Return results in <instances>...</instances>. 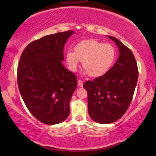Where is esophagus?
<instances>
[{"label": "esophagus", "instance_id": "1", "mask_svg": "<svg viewBox=\"0 0 156 156\" xmlns=\"http://www.w3.org/2000/svg\"><path fill=\"white\" fill-rule=\"evenodd\" d=\"M78 85L80 86V87H83V80H78Z\"/></svg>", "mask_w": 156, "mask_h": 156}]
</instances>
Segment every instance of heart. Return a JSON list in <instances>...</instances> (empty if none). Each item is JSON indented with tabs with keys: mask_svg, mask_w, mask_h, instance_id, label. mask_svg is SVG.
Segmentation results:
<instances>
[{
	"mask_svg": "<svg viewBox=\"0 0 156 156\" xmlns=\"http://www.w3.org/2000/svg\"><path fill=\"white\" fill-rule=\"evenodd\" d=\"M115 56V49L112 44L96 39H88L76 44L74 51H67L65 58L70 70L76 72L80 61H83L84 73L97 78L105 75L110 69Z\"/></svg>",
	"mask_w": 156,
	"mask_h": 156,
	"instance_id": "obj_1",
	"label": "heart"
}]
</instances>
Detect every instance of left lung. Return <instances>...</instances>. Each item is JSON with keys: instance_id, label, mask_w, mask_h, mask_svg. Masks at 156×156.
I'll return each mask as SVG.
<instances>
[{"instance_id": "1", "label": "left lung", "mask_w": 156, "mask_h": 156, "mask_svg": "<svg viewBox=\"0 0 156 156\" xmlns=\"http://www.w3.org/2000/svg\"><path fill=\"white\" fill-rule=\"evenodd\" d=\"M107 37L119 49L117 61L105 75L83 84L87 91L89 116L100 124L112 123L125 114L138 78V66L132 51L115 37Z\"/></svg>"}]
</instances>
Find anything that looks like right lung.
I'll return each instance as SVG.
<instances>
[{"label": "right lung", "mask_w": 156, "mask_h": 156, "mask_svg": "<svg viewBox=\"0 0 156 156\" xmlns=\"http://www.w3.org/2000/svg\"><path fill=\"white\" fill-rule=\"evenodd\" d=\"M74 33H56L31 42L18 62L17 83L23 101L31 114L46 125L62 122L69 115L77 78L63 66V50Z\"/></svg>", "instance_id": "add662e5"}]
</instances>
